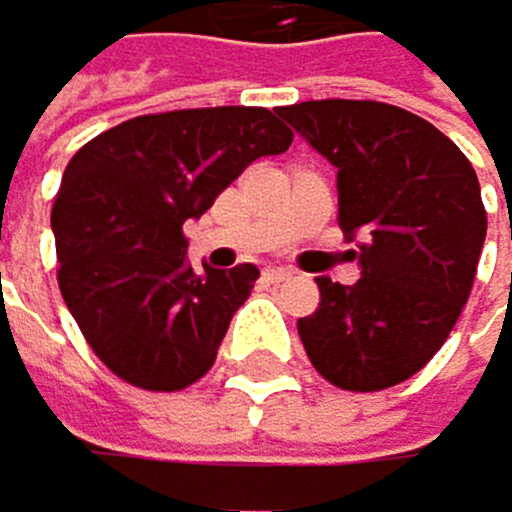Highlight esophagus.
I'll use <instances>...</instances> for the list:
<instances>
[{"mask_svg":"<svg viewBox=\"0 0 512 512\" xmlns=\"http://www.w3.org/2000/svg\"><path fill=\"white\" fill-rule=\"evenodd\" d=\"M290 277H293V270H286V267L264 270V283H283V280H290Z\"/></svg>","mask_w":512,"mask_h":512,"instance_id":"1","label":"esophagus"}]
</instances>
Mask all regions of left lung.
Instances as JSON below:
<instances>
[{"label": "left lung", "mask_w": 512, "mask_h": 512, "mask_svg": "<svg viewBox=\"0 0 512 512\" xmlns=\"http://www.w3.org/2000/svg\"><path fill=\"white\" fill-rule=\"evenodd\" d=\"M280 114L337 168V226L360 238L357 283L315 280L302 347L337 389H392L433 360L472 293L488 232L478 175L405 107L325 98Z\"/></svg>", "instance_id": "8db88e82"}]
</instances>
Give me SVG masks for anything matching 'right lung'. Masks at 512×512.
<instances>
[{"instance_id": "1", "label": "right lung", "mask_w": 512, "mask_h": 512, "mask_svg": "<svg viewBox=\"0 0 512 512\" xmlns=\"http://www.w3.org/2000/svg\"><path fill=\"white\" fill-rule=\"evenodd\" d=\"M293 143L267 107H187L123 120L63 171L50 226L60 293L95 357L146 392L210 373L235 309L261 270L194 274L184 222L261 159Z\"/></svg>"}]
</instances>
